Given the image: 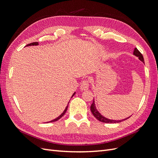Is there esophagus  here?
<instances>
[{
    "label": "esophagus",
    "instance_id": "34e87169",
    "mask_svg": "<svg viewBox=\"0 0 158 158\" xmlns=\"http://www.w3.org/2000/svg\"><path fill=\"white\" fill-rule=\"evenodd\" d=\"M89 88V81L88 80H83L80 85V89L82 90H86Z\"/></svg>",
    "mask_w": 158,
    "mask_h": 158
}]
</instances>
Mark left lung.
Masks as SVG:
<instances>
[{"label": "left lung", "mask_w": 158, "mask_h": 158, "mask_svg": "<svg viewBox=\"0 0 158 158\" xmlns=\"http://www.w3.org/2000/svg\"><path fill=\"white\" fill-rule=\"evenodd\" d=\"M133 54L135 55V56H138V59H139L141 61H142L143 63H144V57H143L142 55L141 52L137 49V48H135V50H134V52ZM90 109H91V111H92L93 115L96 118L98 121L103 122V123H120L123 121H125L126 119H127L128 118H125V119H123V120H118V121H115V120H111V119H108L106 117H104L103 115H102L101 114H100L98 111V110L96 109V107L95 106V103L94 101H93V103L91 105V107H90Z\"/></svg>", "instance_id": "left-lung-1"}]
</instances>
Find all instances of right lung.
Returning a JSON list of instances; mask_svg holds the SVG:
<instances>
[{
    "instance_id": "right-lung-1",
    "label": "right lung",
    "mask_w": 158,
    "mask_h": 158,
    "mask_svg": "<svg viewBox=\"0 0 158 158\" xmlns=\"http://www.w3.org/2000/svg\"><path fill=\"white\" fill-rule=\"evenodd\" d=\"M38 45V42H33V43H31V44H28V45H27L26 46H31V45ZM75 94V93L73 95V96H72V97H73V95ZM67 108H68V106H66V109H64V111H63V113H62L61 114H60V115H59L58 117H57V118H56L55 119H54V120H52V121H49V122H55V121H58L59 120V119H60L62 117H63V115H64V114H65V113L66 112V110H67Z\"/></svg>"
}]
</instances>
